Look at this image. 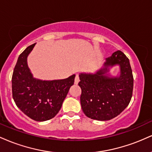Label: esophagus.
Wrapping results in <instances>:
<instances>
[{"instance_id": "1", "label": "esophagus", "mask_w": 152, "mask_h": 152, "mask_svg": "<svg viewBox=\"0 0 152 152\" xmlns=\"http://www.w3.org/2000/svg\"><path fill=\"white\" fill-rule=\"evenodd\" d=\"M78 82H79V76H78V75H76V77H75L74 83H75V84L77 85L78 83Z\"/></svg>"}]
</instances>
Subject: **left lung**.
<instances>
[{
    "label": "left lung",
    "instance_id": "left-lung-1",
    "mask_svg": "<svg viewBox=\"0 0 152 152\" xmlns=\"http://www.w3.org/2000/svg\"><path fill=\"white\" fill-rule=\"evenodd\" d=\"M116 65L120 72L113 77L110 69ZM79 79L81 109L88 118L108 121L121 114L129 104L134 78L129 60L120 50L106 58L95 73H80Z\"/></svg>",
    "mask_w": 152,
    "mask_h": 152
}]
</instances>
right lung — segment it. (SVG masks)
Returning <instances> with one entry per match:
<instances>
[{
    "mask_svg": "<svg viewBox=\"0 0 152 152\" xmlns=\"http://www.w3.org/2000/svg\"><path fill=\"white\" fill-rule=\"evenodd\" d=\"M35 45H31L20 54L12 76V93L18 109L37 121L53 118L58 113L76 75L65 79L41 80L34 78L27 62Z\"/></svg>",
    "mask_w": 152,
    "mask_h": 152,
    "instance_id": "1",
    "label": "right lung"
}]
</instances>
